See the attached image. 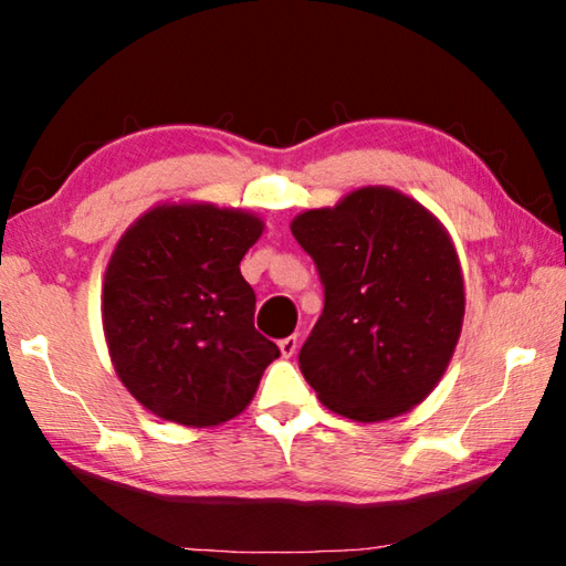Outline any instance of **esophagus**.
Returning <instances> with one entry per match:
<instances>
[{"mask_svg":"<svg viewBox=\"0 0 566 566\" xmlns=\"http://www.w3.org/2000/svg\"><path fill=\"white\" fill-rule=\"evenodd\" d=\"M296 347H300V337H296V334H292V337H284V339H280V349H282V357H284V359L294 357Z\"/></svg>","mask_w":566,"mask_h":566,"instance_id":"obj_1","label":"esophagus"}]
</instances>
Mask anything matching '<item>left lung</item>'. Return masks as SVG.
<instances>
[{
    "label": "left lung",
    "mask_w": 566,
    "mask_h": 566,
    "mask_svg": "<svg viewBox=\"0 0 566 566\" xmlns=\"http://www.w3.org/2000/svg\"><path fill=\"white\" fill-rule=\"evenodd\" d=\"M292 234L324 286L322 317L300 369L322 405L381 421L419 405L442 379L464 317V282L442 224L415 199L364 187L312 209Z\"/></svg>",
    "instance_id": "obj_1"
}]
</instances>
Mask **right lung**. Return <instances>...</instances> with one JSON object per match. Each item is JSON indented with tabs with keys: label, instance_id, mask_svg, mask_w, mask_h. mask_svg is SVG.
Returning a JSON list of instances; mask_svg holds the SVG:
<instances>
[{
	"label": "right lung",
	"instance_id": "right-lung-1",
	"mask_svg": "<svg viewBox=\"0 0 566 566\" xmlns=\"http://www.w3.org/2000/svg\"><path fill=\"white\" fill-rule=\"evenodd\" d=\"M262 222L212 205L157 207L127 229L104 274L102 319L122 385L151 415L214 427L252 401L280 347L254 329L239 262Z\"/></svg>",
	"mask_w": 566,
	"mask_h": 566
}]
</instances>
